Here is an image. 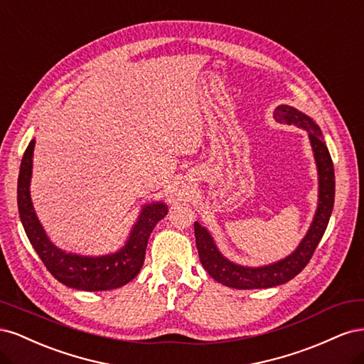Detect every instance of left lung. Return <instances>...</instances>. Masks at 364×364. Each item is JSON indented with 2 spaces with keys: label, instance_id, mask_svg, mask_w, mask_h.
Wrapping results in <instances>:
<instances>
[{
  "label": "left lung",
  "instance_id": "left-lung-1",
  "mask_svg": "<svg viewBox=\"0 0 364 364\" xmlns=\"http://www.w3.org/2000/svg\"><path fill=\"white\" fill-rule=\"evenodd\" d=\"M273 118L278 123L294 124L304 129L308 134V138H310L318 174L317 209L310 229H308L301 245L297 246L291 255L262 267H245L225 258L217 249L214 238L208 232L206 228H203L199 222H196V246L197 250H199L202 266L217 282L226 285V287L238 290L270 289L274 287V285H281L293 279L297 273L302 272L308 261L311 259L318 241L322 240L325 234L329 217H331L333 213L336 194L334 165L328 147L325 146L321 127L310 117H306L301 111H297V109L287 105H281L274 109Z\"/></svg>",
  "mask_w": 364,
  "mask_h": 364
}]
</instances>
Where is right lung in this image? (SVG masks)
<instances>
[{
	"label": "right lung",
	"instance_id": "add662e5",
	"mask_svg": "<svg viewBox=\"0 0 364 364\" xmlns=\"http://www.w3.org/2000/svg\"><path fill=\"white\" fill-rule=\"evenodd\" d=\"M33 151H35V139L30 141L21 161L18 209L26 234L43 266L59 282L77 290L103 291L123 287L124 284L130 282L144 264L149 237L159 220L167 215V205L156 202L142 208L126 245L115 253L103 257H83L68 253L51 243L33 209L30 197Z\"/></svg>",
	"mask_w": 364,
	"mask_h": 364
}]
</instances>
